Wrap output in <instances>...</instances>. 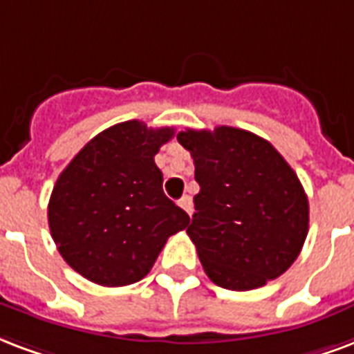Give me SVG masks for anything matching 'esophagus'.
Here are the masks:
<instances>
[{
  "instance_id": "34e87169",
  "label": "esophagus",
  "mask_w": 354,
  "mask_h": 354,
  "mask_svg": "<svg viewBox=\"0 0 354 354\" xmlns=\"http://www.w3.org/2000/svg\"><path fill=\"white\" fill-rule=\"evenodd\" d=\"M178 206L182 207L183 212L187 213V215H191L193 213V201H191V196L189 195H183L180 201H178Z\"/></svg>"
}]
</instances>
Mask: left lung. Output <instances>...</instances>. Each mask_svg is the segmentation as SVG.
Returning a JSON list of instances; mask_svg holds the SVG:
<instances>
[{
	"instance_id": "obj_1",
	"label": "left lung",
	"mask_w": 354,
	"mask_h": 354,
	"mask_svg": "<svg viewBox=\"0 0 354 354\" xmlns=\"http://www.w3.org/2000/svg\"><path fill=\"white\" fill-rule=\"evenodd\" d=\"M195 215L187 228L212 282L256 290L286 273L308 234V196L288 161L258 135L230 126L185 129Z\"/></svg>"
}]
</instances>
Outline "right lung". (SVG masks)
Instances as JSON below:
<instances>
[{"instance_id": "add662e5", "label": "right lung", "mask_w": 354, "mask_h": 354, "mask_svg": "<svg viewBox=\"0 0 354 354\" xmlns=\"http://www.w3.org/2000/svg\"><path fill=\"white\" fill-rule=\"evenodd\" d=\"M174 128L128 120L104 129L61 172L48 204L59 252L94 284L118 288L145 279L167 239L189 215L163 193L153 156Z\"/></svg>"}]
</instances>
